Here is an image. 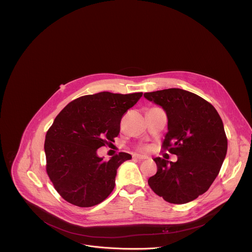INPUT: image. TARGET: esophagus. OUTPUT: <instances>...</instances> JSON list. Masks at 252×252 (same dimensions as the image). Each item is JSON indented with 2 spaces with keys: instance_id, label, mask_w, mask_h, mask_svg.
Listing matches in <instances>:
<instances>
[{
  "instance_id": "34e87169",
  "label": "esophagus",
  "mask_w": 252,
  "mask_h": 252,
  "mask_svg": "<svg viewBox=\"0 0 252 252\" xmlns=\"http://www.w3.org/2000/svg\"><path fill=\"white\" fill-rule=\"evenodd\" d=\"M132 158L137 159V160H143V159H147L148 158L146 156H142V155H133Z\"/></svg>"
}]
</instances>
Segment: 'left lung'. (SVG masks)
Instances as JSON below:
<instances>
[{
	"label": "left lung",
	"instance_id": "left-lung-1",
	"mask_svg": "<svg viewBox=\"0 0 252 252\" xmlns=\"http://www.w3.org/2000/svg\"><path fill=\"white\" fill-rule=\"evenodd\" d=\"M167 116L162 147L175 162L154 160L158 171L149 178L151 189L170 203L184 204L203 194L217 178L227 152L222 121L214 106L195 94L167 89L143 94Z\"/></svg>",
	"mask_w": 252,
	"mask_h": 252
}]
</instances>
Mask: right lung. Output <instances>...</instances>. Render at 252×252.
Segmentation results:
<instances>
[{
	"mask_svg": "<svg viewBox=\"0 0 252 252\" xmlns=\"http://www.w3.org/2000/svg\"><path fill=\"white\" fill-rule=\"evenodd\" d=\"M141 95L110 92L84 95L57 116L46 134L45 153L48 175L64 200L91 207L111 194L119 166L131 156L120 153L105 161L97 149L112 145L124 114Z\"/></svg>",
	"mask_w": 252,
	"mask_h": 252,
	"instance_id": "1",
	"label": "right lung"
}]
</instances>
